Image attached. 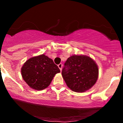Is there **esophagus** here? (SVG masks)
Listing matches in <instances>:
<instances>
[{"label": "esophagus", "instance_id": "esophagus-1", "mask_svg": "<svg viewBox=\"0 0 123 123\" xmlns=\"http://www.w3.org/2000/svg\"><path fill=\"white\" fill-rule=\"evenodd\" d=\"M62 63H60V64L58 65V68H60V70L61 71L62 70Z\"/></svg>", "mask_w": 123, "mask_h": 123}]
</instances>
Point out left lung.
<instances>
[{"label":"left lung","mask_w":123,"mask_h":123,"mask_svg":"<svg viewBox=\"0 0 123 123\" xmlns=\"http://www.w3.org/2000/svg\"><path fill=\"white\" fill-rule=\"evenodd\" d=\"M95 62L86 55H72L68 58L62 70L66 85L74 92H82L91 88L98 77Z\"/></svg>","instance_id":"obj_1"}]
</instances>
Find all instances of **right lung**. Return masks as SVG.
I'll return each instance as SVG.
<instances>
[{"instance_id":"right-lung-1","label":"right lung","mask_w":123,"mask_h":123,"mask_svg":"<svg viewBox=\"0 0 123 123\" xmlns=\"http://www.w3.org/2000/svg\"><path fill=\"white\" fill-rule=\"evenodd\" d=\"M60 72L52 59L44 54L32 57L21 68L23 79L32 88L42 90L50 85L53 77Z\"/></svg>"}]
</instances>
